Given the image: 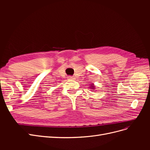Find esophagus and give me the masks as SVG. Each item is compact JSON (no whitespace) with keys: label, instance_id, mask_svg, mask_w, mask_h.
Returning <instances> with one entry per match:
<instances>
[{"label":"esophagus","instance_id":"obj_1","mask_svg":"<svg viewBox=\"0 0 150 150\" xmlns=\"http://www.w3.org/2000/svg\"><path fill=\"white\" fill-rule=\"evenodd\" d=\"M67 79H73L74 78H73V77H72V76H69L67 77Z\"/></svg>","mask_w":150,"mask_h":150}]
</instances>
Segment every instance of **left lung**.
<instances>
[{
  "mask_svg": "<svg viewBox=\"0 0 150 150\" xmlns=\"http://www.w3.org/2000/svg\"><path fill=\"white\" fill-rule=\"evenodd\" d=\"M94 86H92V88H94Z\"/></svg>",
  "mask_w": 150,
  "mask_h": 150,
  "instance_id": "8db88e82",
  "label": "left lung"
}]
</instances>
